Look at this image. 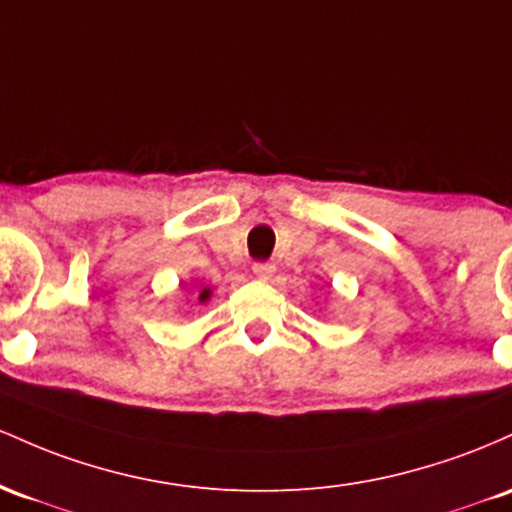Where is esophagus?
I'll list each match as a JSON object with an SVG mask.
<instances>
[{
	"label": "esophagus",
	"mask_w": 512,
	"mask_h": 512,
	"mask_svg": "<svg viewBox=\"0 0 512 512\" xmlns=\"http://www.w3.org/2000/svg\"><path fill=\"white\" fill-rule=\"evenodd\" d=\"M273 273H275L273 263H268V261H258V263H254V275H256L258 280H271Z\"/></svg>",
	"instance_id": "obj_1"
}]
</instances>
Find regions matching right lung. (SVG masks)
<instances>
[{
  "instance_id": "obj_1",
  "label": "right lung",
  "mask_w": 512,
  "mask_h": 512,
  "mask_svg": "<svg viewBox=\"0 0 512 512\" xmlns=\"http://www.w3.org/2000/svg\"><path fill=\"white\" fill-rule=\"evenodd\" d=\"M210 295H212V290H210V287H200V295H198V302H200V304H205V302H208V300H210Z\"/></svg>"
}]
</instances>
